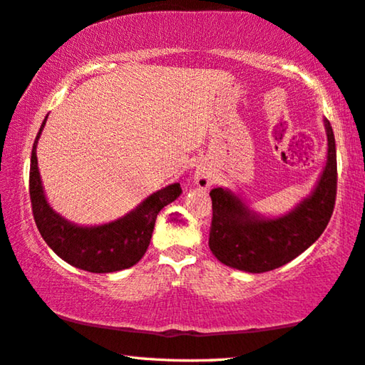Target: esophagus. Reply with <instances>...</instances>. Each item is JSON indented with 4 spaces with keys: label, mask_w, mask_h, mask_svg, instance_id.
I'll return each mask as SVG.
<instances>
[{
    "label": "esophagus",
    "mask_w": 365,
    "mask_h": 365,
    "mask_svg": "<svg viewBox=\"0 0 365 365\" xmlns=\"http://www.w3.org/2000/svg\"><path fill=\"white\" fill-rule=\"evenodd\" d=\"M195 180H197V185L200 188H208V187H211V183H213V177H211V173H208V172L200 170V172H197Z\"/></svg>",
    "instance_id": "34e87169"
}]
</instances>
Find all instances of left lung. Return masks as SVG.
<instances>
[{"label":"left lung","instance_id":"1","mask_svg":"<svg viewBox=\"0 0 365 365\" xmlns=\"http://www.w3.org/2000/svg\"><path fill=\"white\" fill-rule=\"evenodd\" d=\"M328 162L313 195L287 216L260 220L230 190L210 192L213 217L210 249L220 262L244 272L262 274L290 262L323 235L334 211L338 192L336 143L329 121Z\"/></svg>","mask_w":365,"mask_h":365}]
</instances>
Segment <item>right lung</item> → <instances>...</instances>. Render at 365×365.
Masks as SVG:
<instances>
[{
    "instance_id": "1",
    "label": "right lung",
    "mask_w": 365,
    "mask_h": 365,
    "mask_svg": "<svg viewBox=\"0 0 365 365\" xmlns=\"http://www.w3.org/2000/svg\"><path fill=\"white\" fill-rule=\"evenodd\" d=\"M43 124L46 121L42 123L32 145L29 170L32 215L43 241L65 262L81 270L108 274V272L133 267L148 251L159 211L180 197V183L168 185L150 195L134 211L110 225L96 227L75 226L58 216L43 197L36 155L37 139L42 133Z\"/></svg>"
}]
</instances>
